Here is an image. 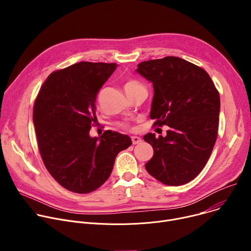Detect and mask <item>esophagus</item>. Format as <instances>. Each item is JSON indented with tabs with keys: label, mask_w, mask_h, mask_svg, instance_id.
Returning a JSON list of instances; mask_svg holds the SVG:
<instances>
[{
	"label": "esophagus",
	"mask_w": 251,
	"mask_h": 251,
	"mask_svg": "<svg viewBox=\"0 0 251 251\" xmlns=\"http://www.w3.org/2000/svg\"><path fill=\"white\" fill-rule=\"evenodd\" d=\"M131 140H132V143L133 145H137V144H141L142 143V139L138 136H132L131 137Z\"/></svg>",
	"instance_id": "34e87169"
}]
</instances>
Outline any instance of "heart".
<instances>
[{"mask_svg":"<svg viewBox=\"0 0 251 251\" xmlns=\"http://www.w3.org/2000/svg\"><path fill=\"white\" fill-rule=\"evenodd\" d=\"M139 85H141V84L138 81H136V80H129L125 84V90L126 91H130V90H132L133 88H135V87H137ZM116 125H117L118 128L123 129V130H132V126L128 122H118Z\"/></svg>","mask_w":251,"mask_h":251,"instance_id":"b5f03b06","label":"heart"}]
</instances>
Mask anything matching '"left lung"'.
Segmentation results:
<instances>
[{"mask_svg":"<svg viewBox=\"0 0 251 251\" xmlns=\"http://www.w3.org/2000/svg\"><path fill=\"white\" fill-rule=\"evenodd\" d=\"M137 73L154 86L153 126L170 127L166 137L144 136L154 149L145 168L165 185H185L202 171L217 141L220 93L203 68L180 57L143 61Z\"/></svg>","mask_w":251,"mask_h":251,"instance_id":"obj_1","label":"left lung"}]
</instances>
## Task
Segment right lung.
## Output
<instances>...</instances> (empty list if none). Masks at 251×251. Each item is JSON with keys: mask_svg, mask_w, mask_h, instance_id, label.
Returning a JSON list of instances; mask_svg holds the SVG:
<instances>
[{"mask_svg": "<svg viewBox=\"0 0 251 251\" xmlns=\"http://www.w3.org/2000/svg\"><path fill=\"white\" fill-rule=\"evenodd\" d=\"M116 63L81 61L51 73L34 100L32 120L43 162L64 189L88 194L109 177L119 152L132 145L129 136L107 130L89 136L96 95Z\"/></svg>", "mask_w": 251, "mask_h": 251, "instance_id": "add662e5", "label": "right lung"}]
</instances>
